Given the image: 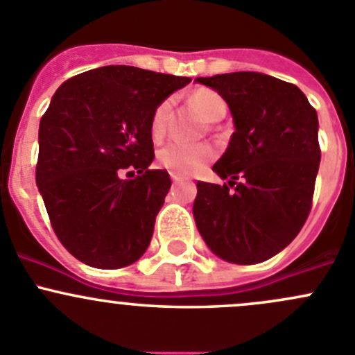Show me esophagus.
Here are the masks:
<instances>
[{
  "label": "esophagus",
  "mask_w": 355,
  "mask_h": 355,
  "mask_svg": "<svg viewBox=\"0 0 355 355\" xmlns=\"http://www.w3.org/2000/svg\"><path fill=\"white\" fill-rule=\"evenodd\" d=\"M170 177H171V180H173V184H180V182L184 180V177L178 173H175V171H170Z\"/></svg>",
  "instance_id": "esophagus-1"
}]
</instances>
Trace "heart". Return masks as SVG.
Instances as JSON below:
<instances>
[{
	"mask_svg": "<svg viewBox=\"0 0 355 355\" xmlns=\"http://www.w3.org/2000/svg\"><path fill=\"white\" fill-rule=\"evenodd\" d=\"M189 101L199 111L200 116L206 121H218L227 114L228 105L223 96L207 87H200L189 96ZM171 110V99H163L156 106L149 121V130L155 141H161L168 132ZM214 157V149L209 144H187V142H170L157 153V163L166 170L175 171L178 175H192L199 171L206 163Z\"/></svg>",
	"mask_w": 355,
	"mask_h": 355,
	"instance_id": "obj_1",
	"label": "heart"
}]
</instances>
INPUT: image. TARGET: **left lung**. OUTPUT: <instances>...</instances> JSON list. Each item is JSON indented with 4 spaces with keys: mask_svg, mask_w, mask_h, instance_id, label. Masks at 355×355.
<instances>
[{
    "mask_svg": "<svg viewBox=\"0 0 355 355\" xmlns=\"http://www.w3.org/2000/svg\"><path fill=\"white\" fill-rule=\"evenodd\" d=\"M198 82L223 96L235 132L213 166L230 182H198L196 225L221 259L263 263L297 237L313 207L321 159L316 110L297 85L257 71Z\"/></svg>",
    "mask_w": 355,
    "mask_h": 355,
    "instance_id": "left-lung-1",
    "label": "left lung"
}]
</instances>
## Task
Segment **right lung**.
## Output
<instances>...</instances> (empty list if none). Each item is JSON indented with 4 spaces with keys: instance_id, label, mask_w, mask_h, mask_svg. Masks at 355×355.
Wrapping results in <instances>:
<instances>
[{
    "instance_id": "right-lung-1",
    "label": "right lung",
    "mask_w": 355,
    "mask_h": 355,
    "mask_svg": "<svg viewBox=\"0 0 355 355\" xmlns=\"http://www.w3.org/2000/svg\"><path fill=\"white\" fill-rule=\"evenodd\" d=\"M187 77L110 65L58 87L39 125L35 182L63 247L82 263L116 270L151 242L170 175L155 159L149 121ZM123 171L138 175L121 179Z\"/></svg>"
}]
</instances>
